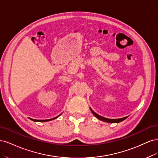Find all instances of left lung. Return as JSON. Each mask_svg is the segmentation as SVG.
Instances as JSON below:
<instances>
[{
    "label": "left lung",
    "instance_id": "1",
    "mask_svg": "<svg viewBox=\"0 0 158 158\" xmlns=\"http://www.w3.org/2000/svg\"><path fill=\"white\" fill-rule=\"evenodd\" d=\"M91 109V111H92V113L94 114V116L96 117L97 118L99 119V120H101L102 121H104V122H107V123H120L123 121L125 120V119H126L127 118V117H123V118H105L103 117H102L99 115V114H98L96 113H95L93 110L90 108Z\"/></svg>",
    "mask_w": 158,
    "mask_h": 158
}]
</instances>
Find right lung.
<instances>
[{
    "label": "right lung",
    "instance_id": "obj_1",
    "mask_svg": "<svg viewBox=\"0 0 158 158\" xmlns=\"http://www.w3.org/2000/svg\"><path fill=\"white\" fill-rule=\"evenodd\" d=\"M60 114H59V116H57V117H54V118H51V119H47V120H35V119H32V120L33 121H37V122H46V121H51V120H53V119H55V118H56L57 117H59Z\"/></svg>",
    "mask_w": 158,
    "mask_h": 158
}]
</instances>
